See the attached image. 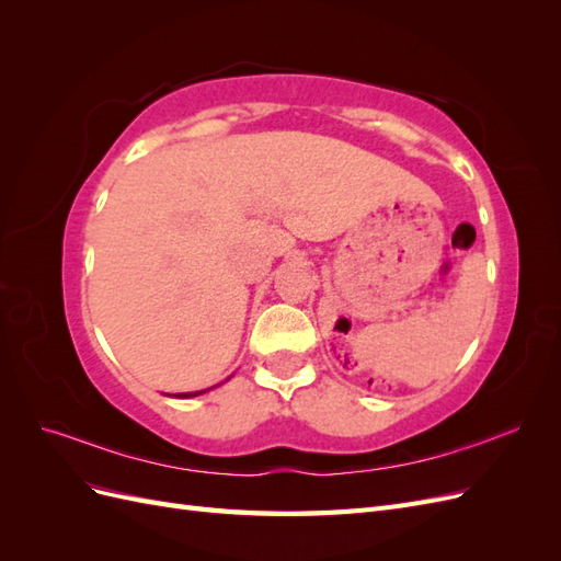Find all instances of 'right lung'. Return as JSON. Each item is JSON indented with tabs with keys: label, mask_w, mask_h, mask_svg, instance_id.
Listing matches in <instances>:
<instances>
[{
	"label": "right lung",
	"mask_w": 561,
	"mask_h": 561,
	"mask_svg": "<svg viewBox=\"0 0 561 561\" xmlns=\"http://www.w3.org/2000/svg\"><path fill=\"white\" fill-rule=\"evenodd\" d=\"M208 390V388H206ZM206 390H196V393H178L175 398H196V396H201V393H206Z\"/></svg>",
	"instance_id": "1"
}]
</instances>
